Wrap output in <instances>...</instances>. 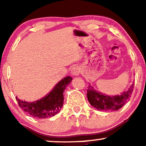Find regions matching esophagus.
<instances>
[{
    "label": "esophagus",
    "instance_id": "esophagus-1",
    "mask_svg": "<svg viewBox=\"0 0 146 146\" xmlns=\"http://www.w3.org/2000/svg\"><path fill=\"white\" fill-rule=\"evenodd\" d=\"M80 72H81V69H80V68L78 66H74L71 70L72 74L74 75V76H78L80 74Z\"/></svg>",
    "mask_w": 146,
    "mask_h": 146
}]
</instances>
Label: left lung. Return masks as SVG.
<instances>
[{
    "label": "left lung",
    "mask_w": 146,
    "mask_h": 146,
    "mask_svg": "<svg viewBox=\"0 0 146 146\" xmlns=\"http://www.w3.org/2000/svg\"><path fill=\"white\" fill-rule=\"evenodd\" d=\"M134 83H133L128 91L120 95L109 96L97 92L89 84L87 89V98L89 103L99 110L116 111L121 108L128 101L133 91Z\"/></svg>",
    "instance_id": "left-lung-1"
}]
</instances>
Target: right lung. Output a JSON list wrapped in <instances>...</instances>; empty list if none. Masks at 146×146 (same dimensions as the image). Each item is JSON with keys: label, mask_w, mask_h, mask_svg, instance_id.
<instances>
[{"label": "right lung", "mask_w": 146, "mask_h": 146, "mask_svg": "<svg viewBox=\"0 0 146 146\" xmlns=\"http://www.w3.org/2000/svg\"><path fill=\"white\" fill-rule=\"evenodd\" d=\"M72 77L66 76L60 80L45 97L34 102H26L16 97L19 106L31 116L46 118L56 115L64 104L65 89L71 82Z\"/></svg>", "instance_id": "right-lung-1"}]
</instances>
